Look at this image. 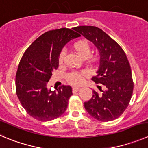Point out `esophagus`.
I'll return each mask as SVG.
<instances>
[{
    "label": "esophagus",
    "instance_id": "34e87169",
    "mask_svg": "<svg viewBox=\"0 0 148 148\" xmlns=\"http://www.w3.org/2000/svg\"><path fill=\"white\" fill-rule=\"evenodd\" d=\"M80 89L81 88H79V87H75V88H73V91L74 92H77V91H79Z\"/></svg>",
    "mask_w": 148,
    "mask_h": 148
}]
</instances>
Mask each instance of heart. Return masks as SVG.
<instances>
[{
	"instance_id": "heart-1",
	"label": "heart",
	"mask_w": 148,
	"mask_h": 148,
	"mask_svg": "<svg viewBox=\"0 0 148 148\" xmlns=\"http://www.w3.org/2000/svg\"><path fill=\"white\" fill-rule=\"evenodd\" d=\"M73 47L75 49L76 52L84 58H86L88 57L89 58L93 59V57L90 55L91 53V46L88 40L85 39V38L79 40L74 43ZM66 53L65 51H62L60 53L58 58L60 64H62L63 63L65 58H66ZM86 74L87 73L85 71H81V72L73 71V72H71L70 74H68V80L69 81L70 83L72 84V85H79L83 82L84 77L86 76Z\"/></svg>"
}]
</instances>
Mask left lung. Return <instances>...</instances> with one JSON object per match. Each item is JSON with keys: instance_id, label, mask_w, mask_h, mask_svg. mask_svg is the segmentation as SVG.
<instances>
[{"instance_id": "left-lung-1", "label": "left lung", "mask_w": 148, "mask_h": 148, "mask_svg": "<svg viewBox=\"0 0 148 148\" xmlns=\"http://www.w3.org/2000/svg\"><path fill=\"white\" fill-rule=\"evenodd\" d=\"M73 29L97 47L99 67L91 79L106 87L101 94L93 90L92 98L84 103L85 110L99 121L117 119L127 108L133 93L132 70L126 55L118 43L99 27L78 26Z\"/></svg>"}]
</instances>
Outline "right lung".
<instances>
[{
  "label": "right lung",
  "mask_w": 148,
  "mask_h": 148,
  "mask_svg": "<svg viewBox=\"0 0 148 148\" xmlns=\"http://www.w3.org/2000/svg\"><path fill=\"white\" fill-rule=\"evenodd\" d=\"M79 34L69 28L49 30L37 38L25 52L16 74V92L27 114L40 121L60 117L72 95L69 85L56 90L47 85L59 65V55L65 45Z\"/></svg>",
  "instance_id": "add662e5"
}]
</instances>
